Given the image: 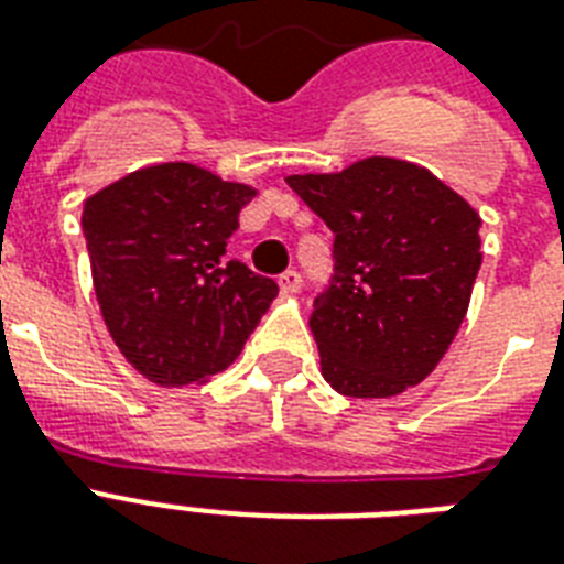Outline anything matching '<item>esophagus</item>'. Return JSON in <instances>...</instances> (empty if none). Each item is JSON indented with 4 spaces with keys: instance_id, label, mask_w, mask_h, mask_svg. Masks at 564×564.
<instances>
[{
    "instance_id": "34e87169",
    "label": "esophagus",
    "mask_w": 564,
    "mask_h": 564,
    "mask_svg": "<svg viewBox=\"0 0 564 564\" xmlns=\"http://www.w3.org/2000/svg\"><path fill=\"white\" fill-rule=\"evenodd\" d=\"M278 286H281L283 295H292V292L301 290V274L299 272H283L281 278H278Z\"/></svg>"
}]
</instances>
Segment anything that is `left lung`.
Masks as SVG:
<instances>
[{"label":"left lung","mask_w":564,"mask_h":564,"mask_svg":"<svg viewBox=\"0 0 564 564\" xmlns=\"http://www.w3.org/2000/svg\"><path fill=\"white\" fill-rule=\"evenodd\" d=\"M334 230V281L310 330L345 398L421 383L454 343L480 272V213L419 163L362 158L286 178Z\"/></svg>","instance_id":"1"}]
</instances>
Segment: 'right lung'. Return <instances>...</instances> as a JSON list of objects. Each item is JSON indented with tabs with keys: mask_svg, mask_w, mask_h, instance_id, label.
I'll list each match as a JSON object with an SVG mask.
<instances>
[{
	"mask_svg": "<svg viewBox=\"0 0 564 564\" xmlns=\"http://www.w3.org/2000/svg\"><path fill=\"white\" fill-rule=\"evenodd\" d=\"M251 184L154 163L84 198L93 290L113 343L154 386H202L237 360L278 283L230 260Z\"/></svg>",
	"mask_w": 564,
	"mask_h": 564,
	"instance_id": "add662e5",
	"label": "right lung"
}]
</instances>
